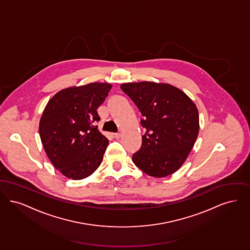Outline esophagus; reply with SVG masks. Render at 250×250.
<instances>
[{
	"mask_svg": "<svg viewBox=\"0 0 250 250\" xmlns=\"http://www.w3.org/2000/svg\"><path fill=\"white\" fill-rule=\"evenodd\" d=\"M112 135H113V137H114V138H116V139H120V136H121V134L119 133V132H117V133H113Z\"/></svg>",
	"mask_w": 250,
	"mask_h": 250,
	"instance_id": "obj_1",
	"label": "esophagus"
}]
</instances>
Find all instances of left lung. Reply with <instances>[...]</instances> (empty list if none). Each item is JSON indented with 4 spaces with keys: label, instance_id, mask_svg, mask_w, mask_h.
I'll use <instances>...</instances> for the list:
<instances>
[{
    "label": "left lung",
    "instance_id": "obj_1",
    "mask_svg": "<svg viewBox=\"0 0 250 250\" xmlns=\"http://www.w3.org/2000/svg\"><path fill=\"white\" fill-rule=\"evenodd\" d=\"M120 87L141 112V125L146 130L140 149L132 155L133 163L154 177L174 174L198 136L199 113L194 103L168 84L145 81Z\"/></svg>",
    "mask_w": 250,
    "mask_h": 250
}]
</instances>
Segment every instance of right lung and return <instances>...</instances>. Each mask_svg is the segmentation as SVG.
Instances as JSON below:
<instances>
[{
  "label": "right lung",
  "instance_id": "1",
  "mask_svg": "<svg viewBox=\"0 0 250 250\" xmlns=\"http://www.w3.org/2000/svg\"><path fill=\"white\" fill-rule=\"evenodd\" d=\"M112 86L90 83L68 87L49 100L40 120L39 133L50 162L75 180L93 174L103 162L108 139L95 123L97 109Z\"/></svg>",
  "mask_w": 250,
  "mask_h": 250
}]
</instances>
